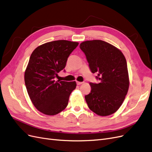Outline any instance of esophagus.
Returning <instances> with one entry per match:
<instances>
[{"instance_id":"obj_1","label":"esophagus","mask_w":152,"mask_h":152,"mask_svg":"<svg viewBox=\"0 0 152 152\" xmlns=\"http://www.w3.org/2000/svg\"><path fill=\"white\" fill-rule=\"evenodd\" d=\"M76 83H77V85H81V84H83V82H80V81H77Z\"/></svg>"}]
</instances>
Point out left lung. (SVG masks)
Segmentation results:
<instances>
[{"label": "left lung", "mask_w": 152, "mask_h": 152, "mask_svg": "<svg viewBox=\"0 0 152 152\" xmlns=\"http://www.w3.org/2000/svg\"><path fill=\"white\" fill-rule=\"evenodd\" d=\"M92 73L99 83H90L91 90L85 98L89 109L100 116L109 115L119 109L128 94L129 80L126 58L118 48L100 40L82 42Z\"/></svg>", "instance_id": "8db88e82"}]
</instances>
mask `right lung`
Listing matches in <instances>:
<instances>
[{"label": "right lung", "instance_id": "obj_1", "mask_svg": "<svg viewBox=\"0 0 152 152\" xmlns=\"http://www.w3.org/2000/svg\"><path fill=\"white\" fill-rule=\"evenodd\" d=\"M79 43L56 40L38 46L32 52L24 72L28 94L37 109L54 115L66 109L76 81H56L64 69L67 58Z\"/></svg>", "mask_w": 152, "mask_h": 152}]
</instances>
